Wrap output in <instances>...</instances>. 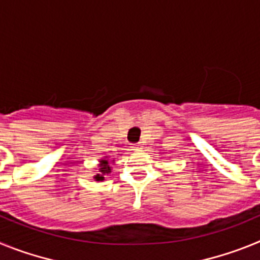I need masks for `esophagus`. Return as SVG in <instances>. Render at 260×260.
<instances>
[{
    "mask_svg": "<svg viewBox=\"0 0 260 260\" xmlns=\"http://www.w3.org/2000/svg\"><path fill=\"white\" fill-rule=\"evenodd\" d=\"M132 148L134 151H141L142 150V144L141 143H135V144H133Z\"/></svg>",
    "mask_w": 260,
    "mask_h": 260,
    "instance_id": "obj_1",
    "label": "esophagus"
}]
</instances>
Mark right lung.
I'll list each match as a JSON object with an SVG mask.
<instances>
[{"mask_svg":"<svg viewBox=\"0 0 260 260\" xmlns=\"http://www.w3.org/2000/svg\"><path fill=\"white\" fill-rule=\"evenodd\" d=\"M99 173L96 174L93 178L95 181H103L104 180L105 174H109L112 172V167L109 165V161H108V156H105V158H102L100 160V164H99Z\"/></svg>","mask_w":260,"mask_h":260,"instance_id":"right-lung-1","label":"right lung"}]
</instances>
